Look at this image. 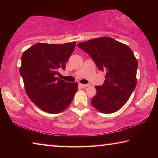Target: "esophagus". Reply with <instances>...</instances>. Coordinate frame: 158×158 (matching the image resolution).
Segmentation results:
<instances>
[{"label": "esophagus", "mask_w": 158, "mask_h": 158, "mask_svg": "<svg viewBox=\"0 0 158 158\" xmlns=\"http://www.w3.org/2000/svg\"><path fill=\"white\" fill-rule=\"evenodd\" d=\"M79 85L81 88H86L88 86H89L90 84H79Z\"/></svg>", "instance_id": "esophagus-1"}]
</instances>
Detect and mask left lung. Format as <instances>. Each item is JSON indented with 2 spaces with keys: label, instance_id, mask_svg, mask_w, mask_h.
Masks as SVG:
<instances>
[{
  "label": "left lung",
  "instance_id": "8db88e82",
  "mask_svg": "<svg viewBox=\"0 0 158 158\" xmlns=\"http://www.w3.org/2000/svg\"><path fill=\"white\" fill-rule=\"evenodd\" d=\"M92 58L101 71H106L105 84L96 85L91 104L103 114L118 111L137 85L138 62L126 44L109 37H98L77 44Z\"/></svg>",
  "mask_w": 158,
  "mask_h": 158
}]
</instances>
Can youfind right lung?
<instances>
[{
	"mask_svg": "<svg viewBox=\"0 0 158 158\" xmlns=\"http://www.w3.org/2000/svg\"><path fill=\"white\" fill-rule=\"evenodd\" d=\"M76 42L54 44L37 43L23 52L19 71L25 90L31 101L42 111L58 114L68 108L78 89L77 82L56 77L65 69Z\"/></svg>",
	"mask_w": 158,
	"mask_h": 158,
	"instance_id": "right-lung-1",
	"label": "right lung"
}]
</instances>
